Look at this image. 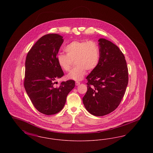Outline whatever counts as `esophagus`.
<instances>
[{
	"mask_svg": "<svg viewBox=\"0 0 153 153\" xmlns=\"http://www.w3.org/2000/svg\"><path fill=\"white\" fill-rule=\"evenodd\" d=\"M75 84H76V85H79L80 84V82H78V81H76V82H75Z\"/></svg>",
	"mask_w": 153,
	"mask_h": 153,
	"instance_id": "34e87169",
	"label": "esophagus"
}]
</instances>
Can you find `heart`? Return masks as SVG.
Instances as JSON below:
<instances>
[{
	"mask_svg": "<svg viewBox=\"0 0 153 153\" xmlns=\"http://www.w3.org/2000/svg\"><path fill=\"white\" fill-rule=\"evenodd\" d=\"M66 54L59 53L57 56L58 65L65 71H69L75 60L76 66L68 73L67 79L74 81L81 80L87 69L92 71L97 66L100 53L98 45L92 41H74L66 46Z\"/></svg>",
	"mask_w": 153,
	"mask_h": 153,
	"instance_id": "b5f03b06",
	"label": "heart"
}]
</instances>
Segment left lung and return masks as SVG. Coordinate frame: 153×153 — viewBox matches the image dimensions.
<instances>
[{"label": "left lung", "mask_w": 153, "mask_h": 153, "mask_svg": "<svg viewBox=\"0 0 153 153\" xmlns=\"http://www.w3.org/2000/svg\"><path fill=\"white\" fill-rule=\"evenodd\" d=\"M98 41L99 63L87 77L88 90L82 102L90 114L102 117L114 111L120 103L128 73L124 56L117 45L104 38Z\"/></svg>", "instance_id": "left-lung-1"}]
</instances>
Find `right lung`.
Returning a JSON list of instances; mask_svg holds the SVG:
<instances>
[{
    "label": "right lung",
    "instance_id": "1",
    "mask_svg": "<svg viewBox=\"0 0 153 153\" xmlns=\"http://www.w3.org/2000/svg\"><path fill=\"white\" fill-rule=\"evenodd\" d=\"M58 34L42 36L30 50L25 61L24 86L33 104L39 112L51 115L64 108L68 94L75 87L73 80L63 81L59 87L54 81L64 76L57 55L64 42Z\"/></svg>",
    "mask_w": 153,
    "mask_h": 153
}]
</instances>
